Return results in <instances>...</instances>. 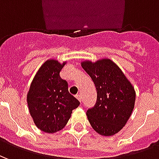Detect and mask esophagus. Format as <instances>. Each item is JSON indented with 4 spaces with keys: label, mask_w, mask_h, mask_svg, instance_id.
Segmentation results:
<instances>
[{
    "label": "esophagus",
    "mask_w": 159,
    "mask_h": 159,
    "mask_svg": "<svg viewBox=\"0 0 159 159\" xmlns=\"http://www.w3.org/2000/svg\"><path fill=\"white\" fill-rule=\"evenodd\" d=\"M76 99H77V100H79L80 102L82 101V95H81V94H76Z\"/></svg>",
    "instance_id": "obj_1"
}]
</instances>
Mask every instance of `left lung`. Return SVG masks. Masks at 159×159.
<instances>
[{
  "mask_svg": "<svg viewBox=\"0 0 159 159\" xmlns=\"http://www.w3.org/2000/svg\"><path fill=\"white\" fill-rule=\"evenodd\" d=\"M81 66L93 80L97 91L95 106L87 117L97 133L111 136L125 126L135 103V90L116 63L110 59L84 60Z\"/></svg>",
  "mask_w": 159,
  "mask_h": 159,
  "instance_id": "1",
  "label": "left lung"
}]
</instances>
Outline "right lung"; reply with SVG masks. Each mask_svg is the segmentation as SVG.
Listing matches in <instances>:
<instances>
[{
	"label": "right lung",
	"instance_id": "1",
	"mask_svg": "<svg viewBox=\"0 0 159 159\" xmlns=\"http://www.w3.org/2000/svg\"><path fill=\"white\" fill-rule=\"evenodd\" d=\"M66 61L48 59L42 64L30 83L27 104L36 127L53 134L65 128L80 102L68 91V83L59 72Z\"/></svg>",
	"mask_w": 159,
	"mask_h": 159
}]
</instances>
